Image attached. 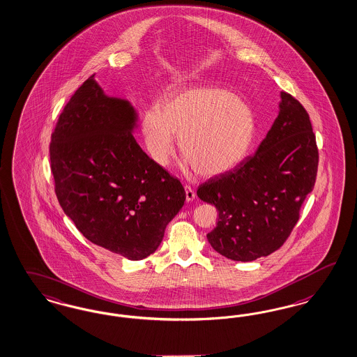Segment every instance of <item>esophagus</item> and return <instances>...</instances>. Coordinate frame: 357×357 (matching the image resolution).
Instances as JSON below:
<instances>
[{
    "label": "esophagus",
    "mask_w": 357,
    "mask_h": 357,
    "mask_svg": "<svg viewBox=\"0 0 357 357\" xmlns=\"http://www.w3.org/2000/svg\"><path fill=\"white\" fill-rule=\"evenodd\" d=\"M185 200L187 202H192L194 199H195V191H194V188L191 187V185H185Z\"/></svg>",
    "instance_id": "obj_1"
}]
</instances>
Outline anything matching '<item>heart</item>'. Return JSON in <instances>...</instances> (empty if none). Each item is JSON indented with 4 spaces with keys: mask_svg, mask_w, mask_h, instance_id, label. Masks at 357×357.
Wrapping results in <instances>:
<instances>
[{
    "mask_svg": "<svg viewBox=\"0 0 357 357\" xmlns=\"http://www.w3.org/2000/svg\"><path fill=\"white\" fill-rule=\"evenodd\" d=\"M141 135L150 158L166 166L175 138L185 167L218 176L245 158L256 135V119L245 100L220 86H187L160 100L157 111L144 112Z\"/></svg>",
    "mask_w": 357,
    "mask_h": 357,
    "instance_id": "b5f03b06",
    "label": "heart"
}]
</instances>
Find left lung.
I'll list each match as a JSON object with an SVG mask.
<instances>
[{
  "instance_id": "left-lung-1",
  "label": "left lung",
  "mask_w": 357,
  "mask_h": 357,
  "mask_svg": "<svg viewBox=\"0 0 357 357\" xmlns=\"http://www.w3.org/2000/svg\"><path fill=\"white\" fill-rule=\"evenodd\" d=\"M318 148L306 109L281 92L278 117L255 155L197 187L219 219L207 234L227 259L253 261L280 249L299 219L318 172Z\"/></svg>"
}]
</instances>
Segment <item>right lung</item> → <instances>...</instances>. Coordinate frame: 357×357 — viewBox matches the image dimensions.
<instances>
[{"instance_id": "obj_1", "label": "right lung", "mask_w": 357, "mask_h": 357, "mask_svg": "<svg viewBox=\"0 0 357 357\" xmlns=\"http://www.w3.org/2000/svg\"><path fill=\"white\" fill-rule=\"evenodd\" d=\"M130 101L95 75L70 98L51 135L50 162L64 213L91 243L132 261L153 255L183 207L185 188L137 144Z\"/></svg>"}]
</instances>
